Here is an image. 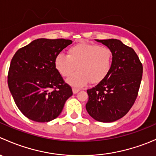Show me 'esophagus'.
Here are the masks:
<instances>
[{"instance_id": "1", "label": "esophagus", "mask_w": 156, "mask_h": 156, "mask_svg": "<svg viewBox=\"0 0 156 156\" xmlns=\"http://www.w3.org/2000/svg\"><path fill=\"white\" fill-rule=\"evenodd\" d=\"M80 90L78 89V88H75V87H73L72 88V91H73V94H77V93L79 92Z\"/></svg>"}]
</instances>
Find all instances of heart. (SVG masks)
Segmentation results:
<instances>
[{"label": "heart", "instance_id": "b5f03b06", "mask_svg": "<svg viewBox=\"0 0 156 156\" xmlns=\"http://www.w3.org/2000/svg\"><path fill=\"white\" fill-rule=\"evenodd\" d=\"M67 53L56 55L54 65L64 78L78 69L68 79L72 87H84L90 81L93 84L101 82L108 76L112 66V53L106 46L81 42L70 47Z\"/></svg>", "mask_w": 156, "mask_h": 156}]
</instances>
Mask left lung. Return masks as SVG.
<instances>
[{
  "label": "left lung",
  "instance_id": "8db88e82",
  "mask_svg": "<svg viewBox=\"0 0 156 156\" xmlns=\"http://www.w3.org/2000/svg\"><path fill=\"white\" fill-rule=\"evenodd\" d=\"M112 53L109 74L97 85L87 90L88 114L100 122H112L125 116L138 95L143 65L133 48L117 39L97 40Z\"/></svg>",
  "mask_w": 156,
  "mask_h": 156
}]
</instances>
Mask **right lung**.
Instances as JSON below:
<instances>
[{
    "label": "right lung",
    "instance_id": "right-lung-1",
    "mask_svg": "<svg viewBox=\"0 0 156 156\" xmlns=\"http://www.w3.org/2000/svg\"><path fill=\"white\" fill-rule=\"evenodd\" d=\"M72 43L63 38L36 39L12 58L8 87L16 105L28 119L37 122L53 120L73 94L54 65L56 55Z\"/></svg>",
    "mask_w": 156,
    "mask_h": 156
}]
</instances>
